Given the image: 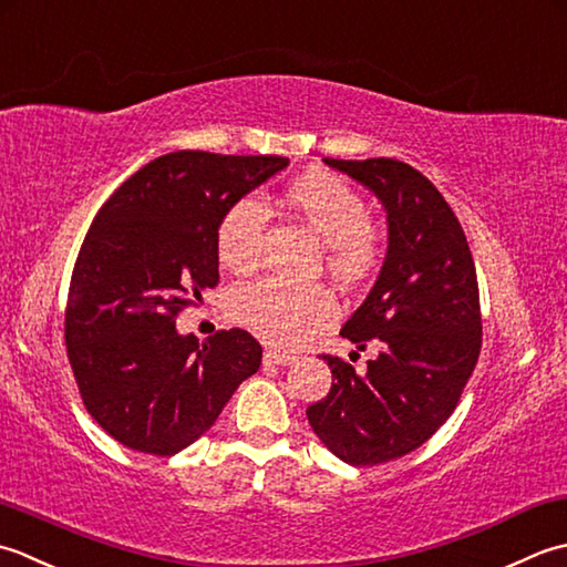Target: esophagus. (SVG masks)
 Wrapping results in <instances>:
<instances>
[{"instance_id": "34e87169", "label": "esophagus", "mask_w": 567, "mask_h": 567, "mask_svg": "<svg viewBox=\"0 0 567 567\" xmlns=\"http://www.w3.org/2000/svg\"><path fill=\"white\" fill-rule=\"evenodd\" d=\"M298 357L281 350H264V362L267 364H296Z\"/></svg>"}]
</instances>
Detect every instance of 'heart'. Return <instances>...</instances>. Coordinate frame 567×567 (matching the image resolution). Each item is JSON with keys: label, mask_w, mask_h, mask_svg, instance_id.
<instances>
[{"label": "heart", "mask_w": 567, "mask_h": 567, "mask_svg": "<svg viewBox=\"0 0 567 567\" xmlns=\"http://www.w3.org/2000/svg\"><path fill=\"white\" fill-rule=\"evenodd\" d=\"M291 210L326 245V269L342 286L362 284L381 259V237L369 225V205L348 181L328 171H308L286 190ZM269 229V207L259 195H245L227 207L217 227V254L227 269L257 267ZM229 316L279 348H298L338 316L334 296L320 284L291 286L257 279L229 293Z\"/></svg>", "instance_id": "obj_1"}]
</instances>
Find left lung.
Instances as JSON below:
<instances>
[{
  "mask_svg": "<svg viewBox=\"0 0 567 567\" xmlns=\"http://www.w3.org/2000/svg\"><path fill=\"white\" fill-rule=\"evenodd\" d=\"M326 164L386 207L389 249L340 330L357 350L377 344L379 354L364 372L322 354L332 386L306 415L332 455L372 467L421 447L455 411L482 348L477 271L453 207L421 171L396 158Z\"/></svg>",
  "mask_w": 567,
  "mask_h": 567,
  "instance_id": "obj_1",
  "label": "left lung"
}]
</instances>
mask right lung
<instances>
[{
    "label": "right lung",
    "instance_id": "right-lung-1",
    "mask_svg": "<svg viewBox=\"0 0 567 567\" xmlns=\"http://www.w3.org/2000/svg\"><path fill=\"white\" fill-rule=\"evenodd\" d=\"M284 156L173 152L138 168L92 219L68 288L65 348L87 413L124 447L168 457L198 441L257 372L247 330L181 334L183 308L215 288L227 207Z\"/></svg>",
    "mask_w": 567,
    "mask_h": 567
}]
</instances>
